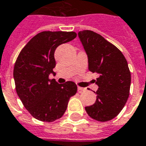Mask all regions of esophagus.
I'll return each mask as SVG.
<instances>
[{
  "instance_id": "esophagus-1",
  "label": "esophagus",
  "mask_w": 146,
  "mask_h": 146,
  "mask_svg": "<svg viewBox=\"0 0 146 146\" xmlns=\"http://www.w3.org/2000/svg\"><path fill=\"white\" fill-rule=\"evenodd\" d=\"M78 92H82V91H85L86 88H81V87H78Z\"/></svg>"
}]
</instances>
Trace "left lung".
<instances>
[{
	"label": "left lung",
	"instance_id": "8db88e82",
	"mask_svg": "<svg viewBox=\"0 0 146 146\" xmlns=\"http://www.w3.org/2000/svg\"><path fill=\"white\" fill-rule=\"evenodd\" d=\"M78 36L88 57L89 71L99 77L96 102L85 107L91 118L109 121L120 113L129 95L131 73L121 51L91 30H83Z\"/></svg>",
	"mask_w": 146,
	"mask_h": 146
}]
</instances>
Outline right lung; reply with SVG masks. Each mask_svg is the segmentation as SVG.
<instances>
[{
    "label": "right lung",
    "instance_id": "right-lung-1",
    "mask_svg": "<svg viewBox=\"0 0 146 146\" xmlns=\"http://www.w3.org/2000/svg\"><path fill=\"white\" fill-rule=\"evenodd\" d=\"M75 32L43 31L33 36L20 51L13 68L17 95L34 118L53 122L67 109L71 97L78 88L73 81L58 84L49 78L55 74V50L61 44L76 38Z\"/></svg>",
    "mask_w": 146,
    "mask_h": 146
}]
</instances>
